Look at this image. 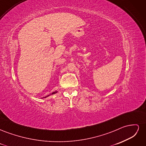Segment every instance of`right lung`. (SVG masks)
Wrapping results in <instances>:
<instances>
[{
	"instance_id": "obj_1",
	"label": "right lung",
	"mask_w": 146,
	"mask_h": 146,
	"mask_svg": "<svg viewBox=\"0 0 146 146\" xmlns=\"http://www.w3.org/2000/svg\"><path fill=\"white\" fill-rule=\"evenodd\" d=\"M56 92H57V91H55V92H52V93L50 94L49 95H48L47 96H49L50 95H52V94H55V93H56ZM45 98H46V97H45Z\"/></svg>"
}]
</instances>
